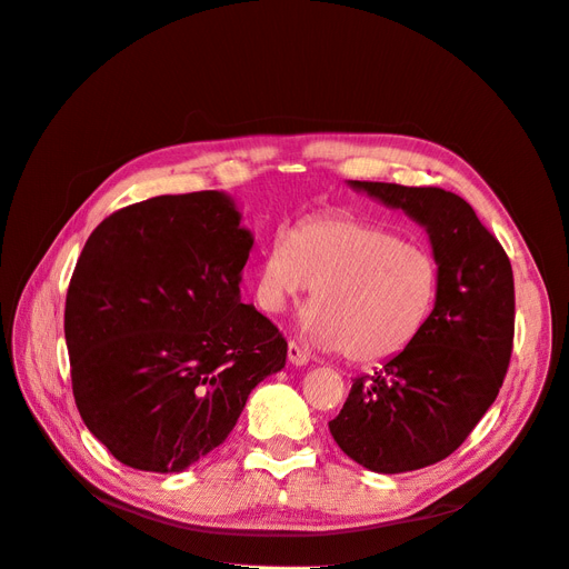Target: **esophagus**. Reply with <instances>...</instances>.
<instances>
[{
    "label": "esophagus",
    "mask_w": 569,
    "mask_h": 569,
    "mask_svg": "<svg viewBox=\"0 0 569 569\" xmlns=\"http://www.w3.org/2000/svg\"><path fill=\"white\" fill-rule=\"evenodd\" d=\"M287 358H289L291 366H306L308 360H311V356H308V351H303L297 341H289Z\"/></svg>",
    "instance_id": "esophagus-1"
}]
</instances>
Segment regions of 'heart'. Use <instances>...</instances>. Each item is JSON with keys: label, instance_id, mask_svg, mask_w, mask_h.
I'll list each match as a JSON object with an SVG mask.
<instances>
[{"label": "heart", "instance_id": "1", "mask_svg": "<svg viewBox=\"0 0 569 569\" xmlns=\"http://www.w3.org/2000/svg\"><path fill=\"white\" fill-rule=\"evenodd\" d=\"M313 291L303 330L353 363L399 356L422 332L439 297V263L427 249L356 218L301 222L272 239L258 301L280 316Z\"/></svg>", "mask_w": 569, "mask_h": 569}]
</instances>
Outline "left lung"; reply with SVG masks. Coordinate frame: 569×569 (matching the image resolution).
I'll use <instances>...</instances> for the list:
<instances>
[{
	"mask_svg": "<svg viewBox=\"0 0 569 569\" xmlns=\"http://www.w3.org/2000/svg\"><path fill=\"white\" fill-rule=\"evenodd\" d=\"M427 228L439 297L422 332L385 368L353 380L330 420L339 449L372 472L420 470L470 437L501 389L515 337V282L501 242L441 187L353 180Z\"/></svg>",
	"mask_w": 569,
	"mask_h": 569,
	"instance_id": "1",
	"label": "left lung"
}]
</instances>
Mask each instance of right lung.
Wrapping results in <instances>:
<instances>
[{
  "mask_svg": "<svg viewBox=\"0 0 569 569\" xmlns=\"http://www.w3.org/2000/svg\"><path fill=\"white\" fill-rule=\"evenodd\" d=\"M253 244L213 189L130 203L94 228L66 295L76 406L111 456L180 472L228 439L287 339L239 301Z\"/></svg>",
  "mask_w": 569,
  "mask_h": 569,
  "instance_id": "obj_1",
  "label": "right lung"
}]
</instances>
